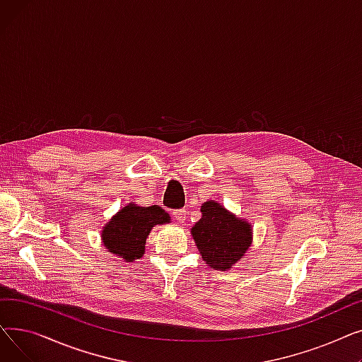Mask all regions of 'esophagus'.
<instances>
[{
    "instance_id": "34e87169",
    "label": "esophagus",
    "mask_w": 362,
    "mask_h": 362,
    "mask_svg": "<svg viewBox=\"0 0 362 362\" xmlns=\"http://www.w3.org/2000/svg\"><path fill=\"white\" fill-rule=\"evenodd\" d=\"M173 217L179 221V223H183L186 220V210L185 208H180V210H175L173 211Z\"/></svg>"
}]
</instances>
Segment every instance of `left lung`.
<instances>
[{
  "label": "left lung",
  "mask_w": 362,
  "mask_h": 362,
  "mask_svg": "<svg viewBox=\"0 0 362 362\" xmlns=\"http://www.w3.org/2000/svg\"><path fill=\"white\" fill-rule=\"evenodd\" d=\"M201 213V220L192 227V236L204 261L216 270L232 269L251 245L250 224L214 201L205 202Z\"/></svg>",
  "instance_id": "left-lung-1"
}]
</instances>
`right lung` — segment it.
Here are the masks:
<instances>
[{
    "label": "right lung",
    "instance_id": "obj_1",
    "mask_svg": "<svg viewBox=\"0 0 362 362\" xmlns=\"http://www.w3.org/2000/svg\"><path fill=\"white\" fill-rule=\"evenodd\" d=\"M170 216L160 205H126L104 227L103 242L105 248L126 261L141 258L145 240L156 224L168 223Z\"/></svg>",
    "mask_w": 362,
    "mask_h": 362
}]
</instances>
